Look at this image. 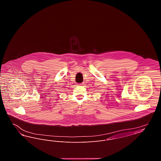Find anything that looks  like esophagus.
I'll return each instance as SVG.
<instances>
[{
  "instance_id": "obj_1",
  "label": "esophagus",
  "mask_w": 161,
  "mask_h": 161,
  "mask_svg": "<svg viewBox=\"0 0 161 161\" xmlns=\"http://www.w3.org/2000/svg\"><path fill=\"white\" fill-rule=\"evenodd\" d=\"M83 83H80V84H79L78 85H79V86H81V85H83Z\"/></svg>"
}]
</instances>
